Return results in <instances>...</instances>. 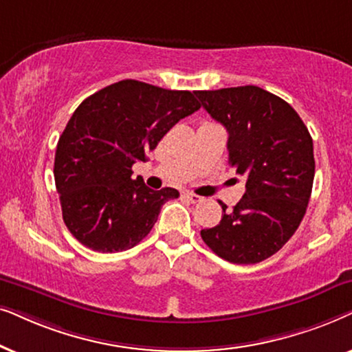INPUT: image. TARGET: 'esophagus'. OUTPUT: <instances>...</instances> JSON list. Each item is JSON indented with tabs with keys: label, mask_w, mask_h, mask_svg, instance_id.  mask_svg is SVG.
Segmentation results:
<instances>
[{
	"label": "esophagus",
	"mask_w": 352,
	"mask_h": 352,
	"mask_svg": "<svg viewBox=\"0 0 352 352\" xmlns=\"http://www.w3.org/2000/svg\"><path fill=\"white\" fill-rule=\"evenodd\" d=\"M182 196L188 199L190 203H201V201H203V198H201V196L191 193V191H184V193H182Z\"/></svg>",
	"instance_id": "obj_1"
}]
</instances>
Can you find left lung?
<instances>
[{"label": "left lung", "mask_w": 352, "mask_h": 352, "mask_svg": "<svg viewBox=\"0 0 352 352\" xmlns=\"http://www.w3.org/2000/svg\"><path fill=\"white\" fill-rule=\"evenodd\" d=\"M201 106L227 129L228 164L245 177L233 210L201 238L222 259L257 264L298 230L312 193L316 161L311 133L298 112L259 87L195 91Z\"/></svg>", "instance_id": "1"}]
</instances>
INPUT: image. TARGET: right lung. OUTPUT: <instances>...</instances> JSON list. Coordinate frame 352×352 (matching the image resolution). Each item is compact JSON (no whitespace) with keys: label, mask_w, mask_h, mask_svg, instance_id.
Wrapping results in <instances>:
<instances>
[{"label":"right lung","mask_w":352,"mask_h":352,"mask_svg":"<svg viewBox=\"0 0 352 352\" xmlns=\"http://www.w3.org/2000/svg\"><path fill=\"white\" fill-rule=\"evenodd\" d=\"M195 93L120 80L88 96L59 137L54 182L63 219L83 246L119 252L151 232L164 203L179 191H154L132 166L146 161L161 138L198 111Z\"/></svg>","instance_id":"right-lung-1"}]
</instances>
